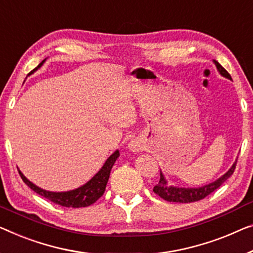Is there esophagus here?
<instances>
[{"instance_id": "34e87169", "label": "esophagus", "mask_w": 253, "mask_h": 253, "mask_svg": "<svg viewBox=\"0 0 253 253\" xmlns=\"http://www.w3.org/2000/svg\"><path fill=\"white\" fill-rule=\"evenodd\" d=\"M139 143L137 141H130L129 144H128V149H129L130 151H133V152H137V151H139Z\"/></svg>"}]
</instances>
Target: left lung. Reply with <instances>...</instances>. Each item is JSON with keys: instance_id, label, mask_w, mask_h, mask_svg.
<instances>
[{"instance_id": "8db88e82", "label": "left lung", "mask_w": 253, "mask_h": 253, "mask_svg": "<svg viewBox=\"0 0 253 253\" xmlns=\"http://www.w3.org/2000/svg\"><path fill=\"white\" fill-rule=\"evenodd\" d=\"M213 63L216 65L217 70L219 71L221 76L227 79H231L232 81L231 75H229L227 71H226L224 68L216 61V60H213ZM236 161L237 159L235 160V163L232 165V167L229 168L223 176H220L219 178L216 179L212 183L206 184V185L200 186V187H179V186L169 185L168 180L166 179L163 171L160 170V180L159 183L153 187V192L168 202L190 203V202L199 201V200L205 199L207 195H209L210 193H212L213 191H216L221 184L226 182V180L233 175V172H234L235 167H236Z\"/></svg>"}]
</instances>
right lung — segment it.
<instances>
[{
	"label": "right lung",
	"mask_w": 253,
	"mask_h": 253,
	"mask_svg": "<svg viewBox=\"0 0 253 253\" xmlns=\"http://www.w3.org/2000/svg\"><path fill=\"white\" fill-rule=\"evenodd\" d=\"M45 60H43V61L41 62L33 71H30L29 75L34 74V71H36L39 68L42 67ZM119 156V151L116 150L115 152L105 160L104 165L101 167L100 170L97 171L87 183H85L84 185H82L81 187L75 188V190L66 192H52L43 190V188L39 187L34 183L30 182L29 179L26 178V176L22 174L19 169L18 171L26 185L29 186L34 192H36L37 194L42 195L43 198L50 200V201L55 203V205L67 207V208H82V207H88L90 205H93L94 202L97 201V200L102 197L105 191V186H107L109 176H110L112 166L115 165L116 160L118 159Z\"/></svg>",
	"instance_id": "right-lung-1"
}]
</instances>
